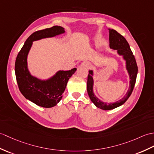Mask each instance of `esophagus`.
<instances>
[{
    "label": "esophagus",
    "instance_id": "obj_1",
    "mask_svg": "<svg viewBox=\"0 0 154 154\" xmlns=\"http://www.w3.org/2000/svg\"><path fill=\"white\" fill-rule=\"evenodd\" d=\"M81 66L87 67V68H90V67H91V64L88 62H83L81 64Z\"/></svg>",
    "mask_w": 154,
    "mask_h": 154
}]
</instances>
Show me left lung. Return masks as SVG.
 I'll use <instances>...</instances> for the list:
<instances>
[{
	"label": "left lung",
	"instance_id": "1",
	"mask_svg": "<svg viewBox=\"0 0 154 154\" xmlns=\"http://www.w3.org/2000/svg\"><path fill=\"white\" fill-rule=\"evenodd\" d=\"M109 47L114 50H117L118 53L124 56V58L127 61V68L130 75V87L126 96L121 99V100L117 101L113 103H103L96 98L93 91H92V87H93V79H92V71H89L87 77V92L89 98L94 104L98 108L103 110H110L117 107L121 106L125 102L128 98L130 97L131 94L133 92L134 87L137 79V76L138 73V67L137 62L133 52L131 51L130 46L125 37L120 33L114 29H109Z\"/></svg>",
	"mask_w": 154,
	"mask_h": 154
}]
</instances>
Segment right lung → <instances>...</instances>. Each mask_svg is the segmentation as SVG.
I'll return each instance as SVG.
<instances>
[{"instance_id": "obj_1", "label": "right lung", "mask_w": 154, "mask_h": 154, "mask_svg": "<svg viewBox=\"0 0 154 154\" xmlns=\"http://www.w3.org/2000/svg\"><path fill=\"white\" fill-rule=\"evenodd\" d=\"M64 32V29L58 26L34 32L26 40L16 60V77L21 93L29 100L43 108H52L60 101L67 81L77 69L58 71L51 79L42 81L32 77L29 73L27 67V54L33 41L54 37Z\"/></svg>"}]
</instances>
